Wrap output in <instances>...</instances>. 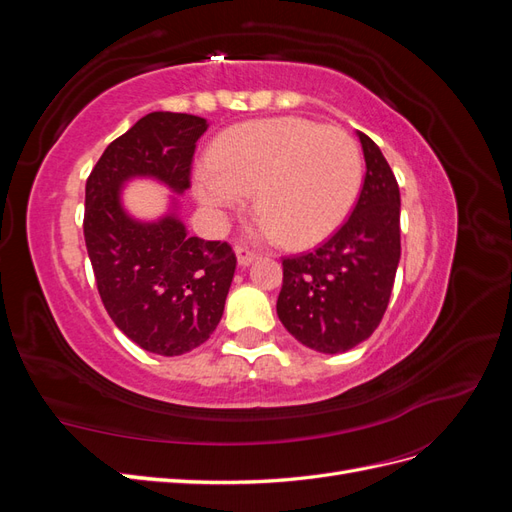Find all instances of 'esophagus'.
<instances>
[{"mask_svg": "<svg viewBox=\"0 0 512 512\" xmlns=\"http://www.w3.org/2000/svg\"><path fill=\"white\" fill-rule=\"evenodd\" d=\"M235 254H237V262H239L241 267H250L252 262L258 258L254 252L245 250V247H241V245H237V247H235Z\"/></svg>", "mask_w": 512, "mask_h": 512, "instance_id": "1", "label": "esophagus"}]
</instances>
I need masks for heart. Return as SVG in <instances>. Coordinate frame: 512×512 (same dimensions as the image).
<instances>
[{
  "label": "heart",
  "mask_w": 512,
  "mask_h": 512,
  "mask_svg": "<svg viewBox=\"0 0 512 512\" xmlns=\"http://www.w3.org/2000/svg\"><path fill=\"white\" fill-rule=\"evenodd\" d=\"M363 158L337 126L303 117L241 123L218 136L194 173V196L215 224L254 190V235L312 245L342 222L361 190Z\"/></svg>",
  "instance_id": "b5f03b06"
}]
</instances>
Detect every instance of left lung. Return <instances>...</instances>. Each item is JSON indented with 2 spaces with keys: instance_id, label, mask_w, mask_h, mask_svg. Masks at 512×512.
<instances>
[{
  "instance_id": "1",
  "label": "left lung",
  "mask_w": 512,
  "mask_h": 512,
  "mask_svg": "<svg viewBox=\"0 0 512 512\" xmlns=\"http://www.w3.org/2000/svg\"><path fill=\"white\" fill-rule=\"evenodd\" d=\"M356 136L367 173L350 218L318 250L282 262L277 316L297 342L324 354L346 352L376 331L401 256L397 179L380 147Z\"/></svg>"
}]
</instances>
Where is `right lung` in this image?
I'll return each mask as SVG.
<instances>
[{
	"label": "right lung",
	"instance_id": "right-lung-1",
	"mask_svg": "<svg viewBox=\"0 0 512 512\" xmlns=\"http://www.w3.org/2000/svg\"><path fill=\"white\" fill-rule=\"evenodd\" d=\"M207 119L156 111L108 145L85 185V245L98 292L117 329L147 352L179 356L218 327L237 258L224 241L190 237L179 198ZM151 178L174 192L156 221L122 205V188Z\"/></svg>",
	"mask_w": 512,
	"mask_h": 512
}]
</instances>
